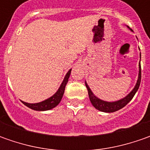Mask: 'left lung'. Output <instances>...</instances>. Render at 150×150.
<instances>
[{
	"label": "left lung",
	"instance_id": "left-lung-1",
	"mask_svg": "<svg viewBox=\"0 0 150 150\" xmlns=\"http://www.w3.org/2000/svg\"><path fill=\"white\" fill-rule=\"evenodd\" d=\"M128 28H129V26H128ZM140 59H141V54H140ZM140 82H141V66H140V62H139V75H138V79H137V82H136L134 88H133V90L130 92L128 95L125 96L124 98L119 99V100L113 101V102H108V101L102 100L100 98H98L97 96L94 95V93L92 92V90L89 88V86L88 85L86 81H85V85H86V87L88 88L91 103L93 104V106L96 109L99 110L101 112H113L118 111L121 108H123L124 106H126L130 101L132 100V98H134L136 92L138 91L139 88Z\"/></svg>",
	"mask_w": 150,
	"mask_h": 150
}]
</instances>
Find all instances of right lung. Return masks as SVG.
Here are the masks:
<instances>
[{
  "label": "right lung",
  "instance_id": "right-lung-1",
  "mask_svg": "<svg viewBox=\"0 0 150 150\" xmlns=\"http://www.w3.org/2000/svg\"><path fill=\"white\" fill-rule=\"evenodd\" d=\"M71 71H72V69H69V71L67 72V74L65 75L62 83H61L59 88L53 95L48 98L47 99H45L44 101L36 103H26L23 101H21V102L26 107L32 108L33 110H36V111H47V110H50L52 108H54L55 107H57L59 104V103L62 98V96H63L64 91H65V87L68 82V78L71 74Z\"/></svg>",
  "mask_w": 150,
  "mask_h": 150
}]
</instances>
